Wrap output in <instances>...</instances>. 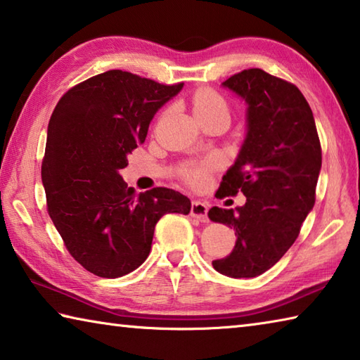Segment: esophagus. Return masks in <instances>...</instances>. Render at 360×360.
Listing matches in <instances>:
<instances>
[{"label": "esophagus", "instance_id": "34e87169", "mask_svg": "<svg viewBox=\"0 0 360 360\" xmlns=\"http://www.w3.org/2000/svg\"><path fill=\"white\" fill-rule=\"evenodd\" d=\"M191 214L192 217L198 219L200 222H208V205L202 202H192Z\"/></svg>", "mask_w": 360, "mask_h": 360}]
</instances>
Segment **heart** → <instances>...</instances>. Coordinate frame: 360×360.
Listing matches in <instances>:
<instances>
[{
  "label": "heart",
  "instance_id": "1",
  "mask_svg": "<svg viewBox=\"0 0 360 360\" xmlns=\"http://www.w3.org/2000/svg\"><path fill=\"white\" fill-rule=\"evenodd\" d=\"M192 106L195 115H205L217 111L227 112V103L222 98V95L211 89H200L195 92L192 98ZM186 179L193 186L203 184L206 179V168L205 167H195L188 168L186 172Z\"/></svg>",
  "mask_w": 360,
  "mask_h": 360
}]
</instances>
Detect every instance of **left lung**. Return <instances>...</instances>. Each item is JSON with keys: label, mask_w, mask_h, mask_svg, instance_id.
I'll use <instances>...</instances> for the list:
<instances>
[{"label": "left lung", "mask_w": 360, "mask_h": 360, "mask_svg": "<svg viewBox=\"0 0 360 360\" xmlns=\"http://www.w3.org/2000/svg\"><path fill=\"white\" fill-rule=\"evenodd\" d=\"M222 87L246 103V136L216 195L243 192L246 203L210 210L212 222L236 235L233 251L212 260V266L230 278H254L288 252L313 210L321 143L311 108L294 84L251 68L229 77Z\"/></svg>", "instance_id": "8db88e82"}]
</instances>
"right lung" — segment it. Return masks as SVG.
<instances>
[{
  "mask_svg": "<svg viewBox=\"0 0 360 360\" xmlns=\"http://www.w3.org/2000/svg\"><path fill=\"white\" fill-rule=\"evenodd\" d=\"M182 85L111 70L70 89L53 109L41 167L47 211L70 254L96 276L136 270L158 219L191 212L186 195L167 187L136 195L120 176L155 112Z\"/></svg>",
  "mask_w": 360,
  "mask_h": 360,
  "instance_id": "1",
  "label": "right lung"
}]
</instances>
